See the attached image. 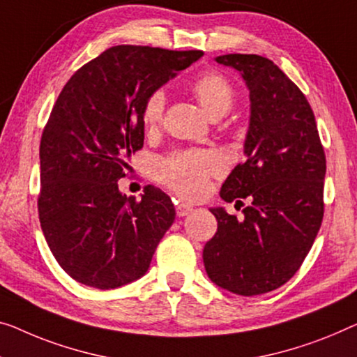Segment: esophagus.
Wrapping results in <instances>:
<instances>
[{"instance_id":"obj_1","label":"esophagus","mask_w":357,"mask_h":357,"mask_svg":"<svg viewBox=\"0 0 357 357\" xmlns=\"http://www.w3.org/2000/svg\"><path fill=\"white\" fill-rule=\"evenodd\" d=\"M192 206L190 205H185V204H176V215L181 216H188L189 213H192Z\"/></svg>"}]
</instances>
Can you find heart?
<instances>
[{
    "instance_id": "b5f03b06",
    "label": "heart",
    "mask_w": 357,
    "mask_h": 357,
    "mask_svg": "<svg viewBox=\"0 0 357 357\" xmlns=\"http://www.w3.org/2000/svg\"><path fill=\"white\" fill-rule=\"evenodd\" d=\"M190 89L210 119L227 114L234 104V89L231 83L216 72L205 73L197 78ZM165 102L167 99L162 91L149 96L142 109V121L147 130H155L162 123ZM221 160L215 153L184 151L165 158L158 167V174L163 183L176 194L188 199H195L204 194L208 178L221 172Z\"/></svg>"
}]
</instances>
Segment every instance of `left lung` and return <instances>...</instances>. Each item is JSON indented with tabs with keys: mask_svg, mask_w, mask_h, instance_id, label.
I'll return each mask as SVG.
<instances>
[{
	"mask_svg": "<svg viewBox=\"0 0 357 357\" xmlns=\"http://www.w3.org/2000/svg\"><path fill=\"white\" fill-rule=\"evenodd\" d=\"M241 73L250 91V125L238 163L221 199L241 204L243 220L210 208L218 231L205 243L213 284L253 296L294 278L314 243L324 216L326 155L310 102L273 61L257 54L215 59Z\"/></svg>",
	"mask_w": 357,
	"mask_h": 357,
	"instance_id": "left-lung-1",
	"label": "left lung"
}]
</instances>
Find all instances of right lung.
<instances>
[{
	"label": "right lung",
	"instance_id": "add662e5",
	"mask_svg": "<svg viewBox=\"0 0 357 357\" xmlns=\"http://www.w3.org/2000/svg\"><path fill=\"white\" fill-rule=\"evenodd\" d=\"M202 51L120 45L73 73L40 144L38 213L52 255L72 279L110 290L142 278L173 225L174 206L147 185L141 202L120 192L128 158L144 144L149 96Z\"/></svg>",
	"mask_w": 357,
	"mask_h": 357
}]
</instances>
